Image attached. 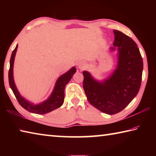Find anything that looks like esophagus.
<instances>
[{
	"label": "esophagus",
	"mask_w": 156,
	"mask_h": 156,
	"mask_svg": "<svg viewBox=\"0 0 156 156\" xmlns=\"http://www.w3.org/2000/svg\"><path fill=\"white\" fill-rule=\"evenodd\" d=\"M85 67H86V65L84 64V62H80L78 63V67L80 69H84L85 68Z\"/></svg>",
	"instance_id": "34e87169"
}]
</instances>
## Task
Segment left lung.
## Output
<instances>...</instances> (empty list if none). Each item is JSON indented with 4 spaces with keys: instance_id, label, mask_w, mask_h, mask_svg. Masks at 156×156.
<instances>
[{
    "instance_id": "obj_1",
    "label": "left lung",
    "mask_w": 156,
    "mask_h": 156,
    "mask_svg": "<svg viewBox=\"0 0 156 156\" xmlns=\"http://www.w3.org/2000/svg\"><path fill=\"white\" fill-rule=\"evenodd\" d=\"M112 51L117 49V67L109 78L98 81L84 71L83 89L92 106L109 115L120 112L138 94L142 82L143 61L136 43L130 37L113 30Z\"/></svg>"
}]
</instances>
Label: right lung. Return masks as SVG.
Wrapping results in <instances>:
<instances>
[{"instance_id": "add662e5", "label": "right lung", "mask_w": 156, "mask_h": 156, "mask_svg": "<svg viewBox=\"0 0 156 156\" xmlns=\"http://www.w3.org/2000/svg\"><path fill=\"white\" fill-rule=\"evenodd\" d=\"M17 49L18 45H16V48L13 51L11 58H10L8 78L10 88L12 89L13 93L16 98L18 103L28 112L33 113H36V114H44V113L52 112V111L61 107L63 102H64L65 86L72 79L73 75L76 73V69L75 67H73L67 72L60 76L56 81L51 94L50 95V96L45 101L38 105H34L20 96L14 83V76H13V67H14V62Z\"/></svg>"}]
</instances>
